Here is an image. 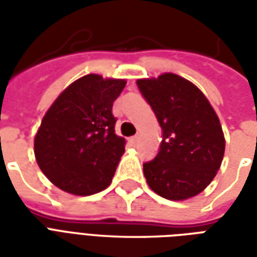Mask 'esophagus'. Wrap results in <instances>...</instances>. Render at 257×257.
Here are the masks:
<instances>
[{
    "label": "esophagus",
    "mask_w": 257,
    "mask_h": 257,
    "mask_svg": "<svg viewBox=\"0 0 257 257\" xmlns=\"http://www.w3.org/2000/svg\"><path fill=\"white\" fill-rule=\"evenodd\" d=\"M129 146H132V147H135V146L138 145V136H132V138H129Z\"/></svg>",
    "instance_id": "34e87169"
}]
</instances>
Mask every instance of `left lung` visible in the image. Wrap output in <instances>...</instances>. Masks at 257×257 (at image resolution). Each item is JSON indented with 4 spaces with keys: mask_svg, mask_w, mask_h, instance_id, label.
Wrapping results in <instances>:
<instances>
[{
    "mask_svg": "<svg viewBox=\"0 0 257 257\" xmlns=\"http://www.w3.org/2000/svg\"><path fill=\"white\" fill-rule=\"evenodd\" d=\"M138 85L162 129L158 154L143 165L149 187L171 201L198 195L213 180L224 156L217 114L202 90L178 74L140 78Z\"/></svg>",
    "mask_w": 257,
    "mask_h": 257,
    "instance_id": "8db88e82",
    "label": "left lung"
}]
</instances>
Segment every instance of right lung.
Returning a JSON list of instances; mask_svg holds the SVG:
<instances>
[{
	"mask_svg": "<svg viewBox=\"0 0 257 257\" xmlns=\"http://www.w3.org/2000/svg\"><path fill=\"white\" fill-rule=\"evenodd\" d=\"M125 85V79L88 74L68 85L48 108L34 138V156L56 187L92 195L110 186L125 151L111 112Z\"/></svg>",
	"mask_w": 257,
	"mask_h": 257,
	"instance_id": "right-lung-1",
	"label": "right lung"
}]
</instances>
